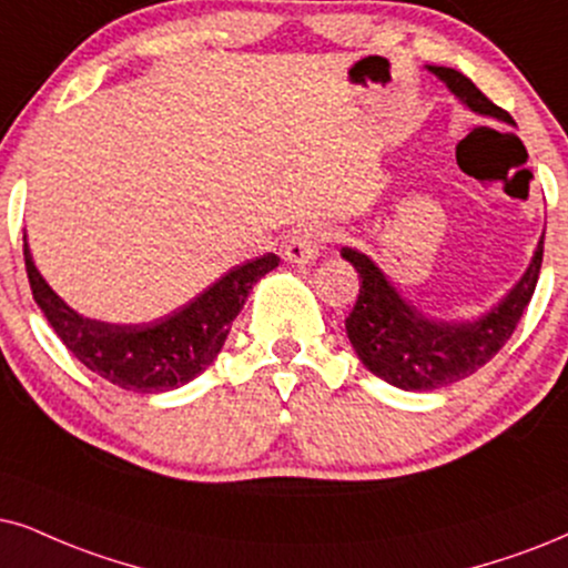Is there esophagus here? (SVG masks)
I'll return each instance as SVG.
<instances>
[{
	"label": "esophagus",
	"instance_id": "obj_1",
	"mask_svg": "<svg viewBox=\"0 0 568 568\" xmlns=\"http://www.w3.org/2000/svg\"><path fill=\"white\" fill-rule=\"evenodd\" d=\"M333 233L322 225H304L291 235L288 246H285V260L293 264H312L320 256L325 243H329Z\"/></svg>",
	"mask_w": 568,
	"mask_h": 568
}]
</instances>
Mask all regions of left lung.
Returning <instances> with one entry per match:
<instances>
[{
	"instance_id": "obj_1",
	"label": "left lung",
	"mask_w": 568,
	"mask_h": 568,
	"mask_svg": "<svg viewBox=\"0 0 568 568\" xmlns=\"http://www.w3.org/2000/svg\"><path fill=\"white\" fill-rule=\"evenodd\" d=\"M435 73L471 112L516 125L511 114L493 104L475 83L454 68H435ZM542 243H537L532 262L519 283L479 320L445 322L427 317L393 288L383 270L362 251L343 246L341 256L358 272V298L346 320L348 341L372 375L400 390H437L475 375L504 348L514 335L524 308L532 301L542 264Z\"/></svg>"
}]
</instances>
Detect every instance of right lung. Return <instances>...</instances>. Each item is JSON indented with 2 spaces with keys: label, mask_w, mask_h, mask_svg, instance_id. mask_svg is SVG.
<instances>
[{
  "label": "right lung",
  "mask_w": 568,
  "mask_h": 568,
  "mask_svg": "<svg viewBox=\"0 0 568 568\" xmlns=\"http://www.w3.org/2000/svg\"><path fill=\"white\" fill-rule=\"evenodd\" d=\"M23 256L33 301L83 367L133 393H164L201 375L217 358L233 320L254 283L280 264L275 254L256 256L225 272L178 312L143 325L89 320L68 306L36 270L23 235Z\"/></svg>",
  "instance_id": "right-lung-1"
}]
</instances>
